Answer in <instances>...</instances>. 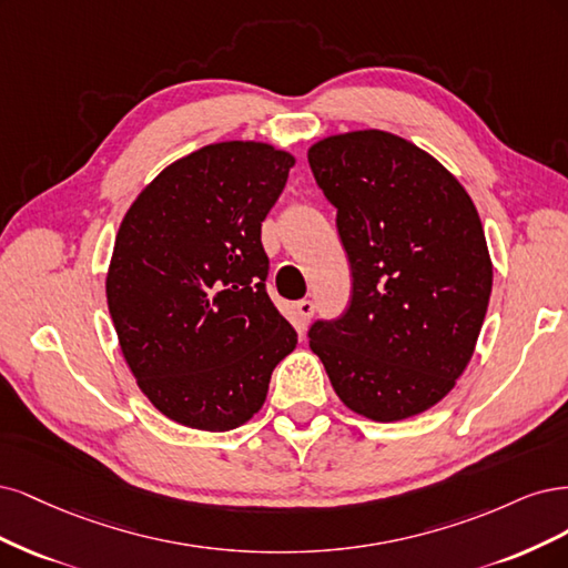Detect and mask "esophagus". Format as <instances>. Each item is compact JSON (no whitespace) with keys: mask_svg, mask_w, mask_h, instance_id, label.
I'll return each instance as SVG.
<instances>
[{"mask_svg":"<svg viewBox=\"0 0 568 568\" xmlns=\"http://www.w3.org/2000/svg\"><path fill=\"white\" fill-rule=\"evenodd\" d=\"M295 308H297V318H300V323H302V327L308 323V318L314 316V302L311 300H300L297 304H295Z\"/></svg>","mask_w":568,"mask_h":568,"instance_id":"34e87169","label":"esophagus"}]
</instances>
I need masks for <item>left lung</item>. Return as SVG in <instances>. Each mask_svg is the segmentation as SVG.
I'll list each match as a JSON object with an SVG mask.
<instances>
[{
    "label": "left lung",
    "mask_w": 568,
    "mask_h": 568,
    "mask_svg": "<svg viewBox=\"0 0 568 568\" xmlns=\"http://www.w3.org/2000/svg\"><path fill=\"white\" fill-rule=\"evenodd\" d=\"M337 210L352 300L308 327V346L354 413L396 423L438 404L486 318L493 268L477 207L432 155L387 132L308 151Z\"/></svg>",
    "instance_id": "left-lung-1"
}]
</instances>
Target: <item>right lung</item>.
I'll list each match as a JSON object with an SVG mask.
<instances>
[{"mask_svg":"<svg viewBox=\"0 0 568 568\" xmlns=\"http://www.w3.org/2000/svg\"><path fill=\"white\" fill-rule=\"evenodd\" d=\"M295 160L266 143L205 145L124 214L105 295L122 354L179 425L229 432L264 406L297 333L273 306L262 222Z\"/></svg>","mask_w":568,"mask_h":568,"instance_id":"obj_1","label":"right lung"}]
</instances>
